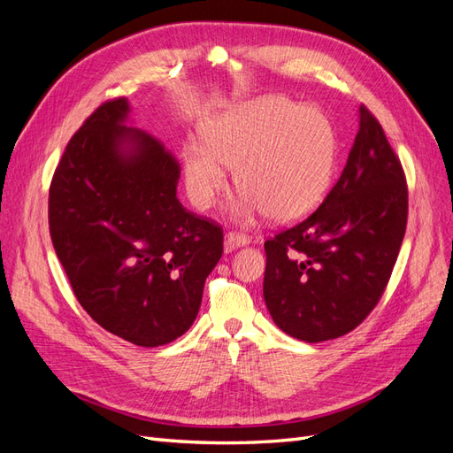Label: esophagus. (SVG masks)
Listing matches in <instances>:
<instances>
[{
	"label": "esophagus",
	"mask_w": 453,
	"mask_h": 453,
	"mask_svg": "<svg viewBox=\"0 0 453 453\" xmlns=\"http://www.w3.org/2000/svg\"><path fill=\"white\" fill-rule=\"evenodd\" d=\"M250 243V236L242 234V232H228V234L225 236V248L226 251H232L236 248H243V245Z\"/></svg>",
	"instance_id": "1"
}]
</instances>
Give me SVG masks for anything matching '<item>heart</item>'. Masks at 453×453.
<instances>
[{
  "label": "heart",
  "mask_w": 453,
  "mask_h": 453,
  "mask_svg": "<svg viewBox=\"0 0 453 453\" xmlns=\"http://www.w3.org/2000/svg\"><path fill=\"white\" fill-rule=\"evenodd\" d=\"M202 142H188L181 150L187 195L202 211L226 193L225 166L236 168L243 190L238 217L266 211L276 221H295L323 200L333 180L331 119L283 96H263L210 117Z\"/></svg>",
  "instance_id": "b5f03b06"
}]
</instances>
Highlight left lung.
<instances>
[{
    "instance_id": "obj_1",
    "label": "left lung",
    "mask_w": 453,
    "mask_h": 453,
    "mask_svg": "<svg viewBox=\"0 0 453 453\" xmlns=\"http://www.w3.org/2000/svg\"><path fill=\"white\" fill-rule=\"evenodd\" d=\"M408 217L406 177L376 117L359 109L346 168L304 221L265 242V303L283 333L325 342L363 323L386 291Z\"/></svg>"
}]
</instances>
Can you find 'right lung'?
<instances>
[{
    "instance_id": "add662e5",
    "label": "right lung",
    "mask_w": 453,
    "mask_h": 453,
    "mask_svg": "<svg viewBox=\"0 0 453 453\" xmlns=\"http://www.w3.org/2000/svg\"><path fill=\"white\" fill-rule=\"evenodd\" d=\"M127 98L102 104L67 143L49 188L50 240L79 304L142 348L195 323L223 228L177 200L180 162L127 127Z\"/></svg>"
}]
</instances>
